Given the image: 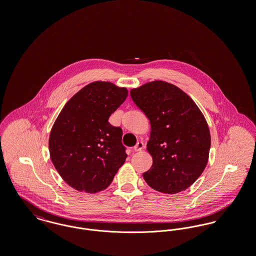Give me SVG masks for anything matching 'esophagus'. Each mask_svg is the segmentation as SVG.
<instances>
[{
    "label": "esophagus",
    "mask_w": 256,
    "mask_h": 256,
    "mask_svg": "<svg viewBox=\"0 0 256 256\" xmlns=\"http://www.w3.org/2000/svg\"><path fill=\"white\" fill-rule=\"evenodd\" d=\"M144 148V144H143V142H138L135 146H134V150L135 152H140V150H142Z\"/></svg>",
    "instance_id": "34e87169"
}]
</instances>
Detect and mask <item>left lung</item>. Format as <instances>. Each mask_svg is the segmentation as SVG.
<instances>
[{
	"label": "left lung",
	"mask_w": 256,
	"mask_h": 256,
	"mask_svg": "<svg viewBox=\"0 0 256 256\" xmlns=\"http://www.w3.org/2000/svg\"><path fill=\"white\" fill-rule=\"evenodd\" d=\"M130 96L150 124L146 150L152 165L145 182L161 193L182 192L208 162L211 137L202 112L180 88L162 80L134 88Z\"/></svg>",
	"instance_id": "1"
}]
</instances>
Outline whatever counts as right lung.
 I'll return each instance as SVG.
<instances>
[{
  "label": "right lung",
  "mask_w": 256,
  "mask_h": 256,
  "mask_svg": "<svg viewBox=\"0 0 256 256\" xmlns=\"http://www.w3.org/2000/svg\"><path fill=\"white\" fill-rule=\"evenodd\" d=\"M128 89L94 82L71 98L50 130V156L63 180L86 193L106 189L128 154L121 128L108 122Z\"/></svg>",
  "instance_id": "add662e5"
}]
</instances>
